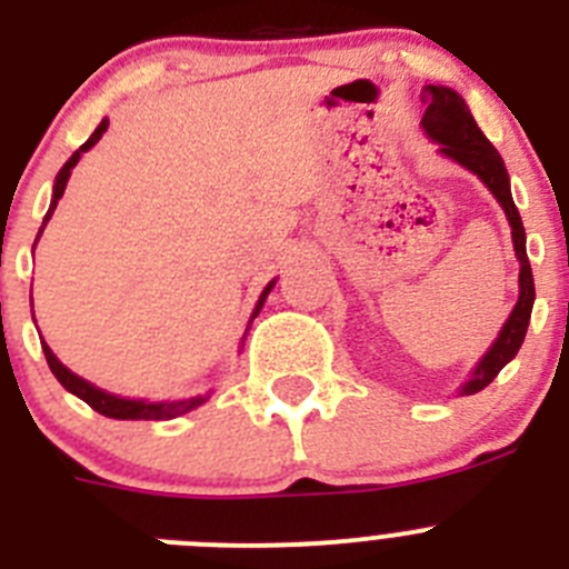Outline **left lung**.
Here are the masks:
<instances>
[{
	"label": "left lung",
	"mask_w": 569,
	"mask_h": 569,
	"mask_svg": "<svg viewBox=\"0 0 569 569\" xmlns=\"http://www.w3.org/2000/svg\"><path fill=\"white\" fill-rule=\"evenodd\" d=\"M421 102H427L425 116H421V128L425 133L439 144L441 153L447 159L459 162L461 168H467L470 173H476L481 182L490 188V193L499 199V204L505 208L507 222L512 228V248L519 256V301L512 308L510 319L505 321L499 339L492 341V347L485 353V359L476 365L470 379L461 387V396H472L485 390L496 376L501 373V367L507 361L516 359L521 341L527 336V325H530L532 301H536V284H532V270L530 259H527L525 248V224H521V216L516 210L510 193V176H507L505 162H501L499 150L487 142V136L481 133V128L472 119L470 108H467L465 99L456 93L453 88H445V84H427L421 90Z\"/></svg>",
	"instance_id": "obj_1"
}]
</instances>
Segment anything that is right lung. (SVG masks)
<instances>
[{
    "mask_svg": "<svg viewBox=\"0 0 569 569\" xmlns=\"http://www.w3.org/2000/svg\"><path fill=\"white\" fill-rule=\"evenodd\" d=\"M104 130H108V119H102V122H99V128L93 130V133H90L88 142H84L82 148L77 150V153L70 156L68 162H64V168L57 173V182H53V199H50V208H48V213H44V222H42V228H39V233H42L44 224H48V219H50V216H53V210H57V202H59V199H62L64 184H68V179H70V170L77 168L79 156H82L84 150L93 148V144H97L99 139H102ZM37 239H39V236H37ZM273 284H276V281H270L268 288L261 290V296H259V301H256V310H253V316H250V321H253L256 316H259L261 305H264V299H268V293H270V290H273ZM42 350H44V359H48L50 373L57 376L59 385H62L64 390H68V393L79 396V399H82L84 405L93 407L97 413L108 416V419H144V421H148V419H153V421H159V419H176V416L190 413V410H196V407L204 405V401H208V396H193V399H182V401L122 399V396L104 393V390H99L97 385H90V381H84L82 376L70 373L68 367H64L62 361H59L57 356H53V350H50V347L44 345V341H42Z\"/></svg>",
    "mask_w": 569,
    "mask_h": 569,
    "instance_id": "obj_1",
    "label": "right lung"
}]
</instances>
